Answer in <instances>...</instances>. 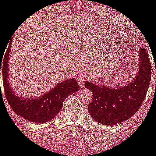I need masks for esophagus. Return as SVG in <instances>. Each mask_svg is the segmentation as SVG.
I'll use <instances>...</instances> for the list:
<instances>
[{
	"label": "esophagus",
	"mask_w": 156,
	"mask_h": 156,
	"mask_svg": "<svg viewBox=\"0 0 156 156\" xmlns=\"http://www.w3.org/2000/svg\"><path fill=\"white\" fill-rule=\"evenodd\" d=\"M86 79H87V76L85 75H80V76L78 78V83L81 87H83V84H84V82L85 81H86Z\"/></svg>",
	"instance_id": "obj_1"
}]
</instances>
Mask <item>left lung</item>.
<instances>
[{"mask_svg":"<svg viewBox=\"0 0 156 156\" xmlns=\"http://www.w3.org/2000/svg\"><path fill=\"white\" fill-rule=\"evenodd\" d=\"M140 66L134 80L122 87L85 82V87L93 93L87 109L97 122L114 126L134 115L141 107L151 80V63L145 48L139 50Z\"/></svg>","mask_w":156,"mask_h":156,"instance_id":"left-lung-1","label":"left lung"}]
</instances>
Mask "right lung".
Masks as SVG:
<instances>
[{"label": "right lung", "instance_id": "right-lung-1", "mask_svg": "<svg viewBox=\"0 0 156 156\" xmlns=\"http://www.w3.org/2000/svg\"><path fill=\"white\" fill-rule=\"evenodd\" d=\"M11 42L12 41L9 42L4 55L1 68L2 70H1V66L0 67V73L1 71H2L3 84L8 103L16 114L28 119L30 122L37 123L48 122L56 117L60 112L66 98L72 93L79 90L80 87L77 83L75 78H71L57 83V85L48 93L35 99H25L16 95L13 92L8 81V64Z\"/></svg>", "mask_w": 156, "mask_h": 156}]
</instances>
